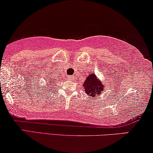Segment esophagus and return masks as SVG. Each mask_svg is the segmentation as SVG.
<instances>
[{
	"label": "esophagus",
	"instance_id": "1",
	"mask_svg": "<svg viewBox=\"0 0 153 153\" xmlns=\"http://www.w3.org/2000/svg\"><path fill=\"white\" fill-rule=\"evenodd\" d=\"M68 79H69V80H72V79H73V76H70L68 77Z\"/></svg>",
	"mask_w": 153,
	"mask_h": 153
}]
</instances>
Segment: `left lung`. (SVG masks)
Returning a JSON list of instances; mask_svg holds the SVG:
<instances>
[{
	"label": "left lung",
	"instance_id": "8db88e82",
	"mask_svg": "<svg viewBox=\"0 0 153 153\" xmlns=\"http://www.w3.org/2000/svg\"><path fill=\"white\" fill-rule=\"evenodd\" d=\"M105 83L93 73L90 74L85 79L83 83V87L84 88L86 95L92 97V98L96 97L103 93L104 89L105 88Z\"/></svg>",
	"mask_w": 153,
	"mask_h": 153
}]
</instances>
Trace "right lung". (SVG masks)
Here are the masks:
<instances>
[{
	"mask_svg": "<svg viewBox=\"0 0 153 153\" xmlns=\"http://www.w3.org/2000/svg\"><path fill=\"white\" fill-rule=\"evenodd\" d=\"M47 87H49V86H50V85L53 84V79H52V78H50L49 76H48L47 79Z\"/></svg>",
	"mask_w": 153,
	"mask_h": 153,
	"instance_id": "obj_1",
	"label": "right lung"
}]
</instances>
